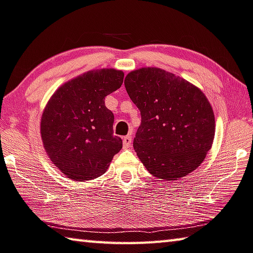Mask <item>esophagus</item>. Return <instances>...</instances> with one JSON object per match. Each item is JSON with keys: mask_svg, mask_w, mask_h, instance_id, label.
<instances>
[{"mask_svg": "<svg viewBox=\"0 0 253 253\" xmlns=\"http://www.w3.org/2000/svg\"><path fill=\"white\" fill-rule=\"evenodd\" d=\"M131 136H126V137H124L123 138V146H124V148H128V147H129L130 145H131Z\"/></svg>", "mask_w": 253, "mask_h": 253, "instance_id": "esophagus-1", "label": "esophagus"}]
</instances>
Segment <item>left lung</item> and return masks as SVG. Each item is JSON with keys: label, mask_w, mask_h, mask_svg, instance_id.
<instances>
[{"label": "left lung", "mask_w": 253, "mask_h": 253, "mask_svg": "<svg viewBox=\"0 0 253 253\" xmlns=\"http://www.w3.org/2000/svg\"><path fill=\"white\" fill-rule=\"evenodd\" d=\"M141 115L134 149L153 176L177 180L198 168L214 138V114L200 88L158 67H141L125 77Z\"/></svg>", "instance_id": "left-lung-1"}]
</instances>
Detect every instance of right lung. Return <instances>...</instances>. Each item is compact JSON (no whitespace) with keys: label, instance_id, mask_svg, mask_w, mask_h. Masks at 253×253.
<instances>
[{"label":"right lung","instance_id":"right-lung-1","mask_svg":"<svg viewBox=\"0 0 253 253\" xmlns=\"http://www.w3.org/2000/svg\"><path fill=\"white\" fill-rule=\"evenodd\" d=\"M123 80L124 72L115 68L88 71L59 86L44 108V149L73 180L102 176L122 149V139L113 135L114 115L105 106V97L117 90Z\"/></svg>","mask_w":253,"mask_h":253}]
</instances>
